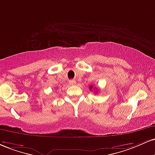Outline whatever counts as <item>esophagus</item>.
Wrapping results in <instances>:
<instances>
[{"mask_svg":"<svg viewBox=\"0 0 155 155\" xmlns=\"http://www.w3.org/2000/svg\"><path fill=\"white\" fill-rule=\"evenodd\" d=\"M69 84H70L71 86H74V85L76 84L75 81H69Z\"/></svg>","mask_w":155,"mask_h":155,"instance_id":"obj_1","label":"esophagus"}]
</instances>
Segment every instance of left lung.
Listing matches in <instances>:
<instances>
[{"label":"left lung","mask_w":155,"mask_h":155,"mask_svg":"<svg viewBox=\"0 0 155 155\" xmlns=\"http://www.w3.org/2000/svg\"><path fill=\"white\" fill-rule=\"evenodd\" d=\"M92 87H93V86H90V87H89V88H90V89H91H91H92Z\"/></svg>","instance_id":"left-lung-1"}]
</instances>
